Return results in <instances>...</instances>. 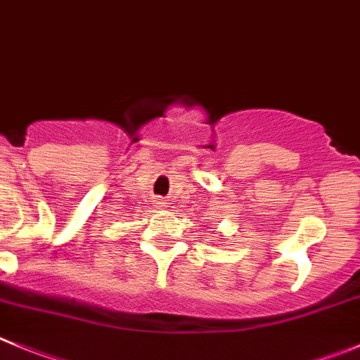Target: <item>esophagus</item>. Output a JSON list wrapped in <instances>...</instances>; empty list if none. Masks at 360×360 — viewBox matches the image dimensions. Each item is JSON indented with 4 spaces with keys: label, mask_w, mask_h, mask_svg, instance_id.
Here are the masks:
<instances>
[{
    "label": "esophagus",
    "mask_w": 360,
    "mask_h": 360,
    "mask_svg": "<svg viewBox=\"0 0 360 360\" xmlns=\"http://www.w3.org/2000/svg\"><path fill=\"white\" fill-rule=\"evenodd\" d=\"M160 205H162V207H167V202H160Z\"/></svg>",
    "instance_id": "esophagus-1"
}]
</instances>
